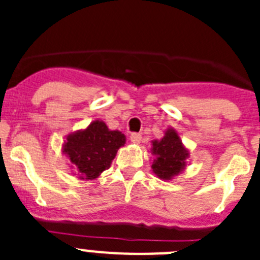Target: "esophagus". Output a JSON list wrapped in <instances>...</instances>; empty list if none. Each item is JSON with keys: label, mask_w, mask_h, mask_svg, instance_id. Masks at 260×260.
Returning <instances> with one entry per match:
<instances>
[{"label": "esophagus", "mask_w": 260, "mask_h": 260, "mask_svg": "<svg viewBox=\"0 0 260 260\" xmlns=\"http://www.w3.org/2000/svg\"><path fill=\"white\" fill-rule=\"evenodd\" d=\"M130 141H132L133 143H135V144H139L142 142V135L134 133V134L130 135Z\"/></svg>", "instance_id": "1"}]
</instances>
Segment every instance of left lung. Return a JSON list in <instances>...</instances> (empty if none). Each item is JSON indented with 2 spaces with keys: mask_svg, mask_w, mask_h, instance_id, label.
I'll use <instances>...</instances> for the list:
<instances>
[{
  "mask_svg": "<svg viewBox=\"0 0 260 260\" xmlns=\"http://www.w3.org/2000/svg\"><path fill=\"white\" fill-rule=\"evenodd\" d=\"M153 162L152 172L162 181H172L187 167L189 150L183 146L176 128L168 127L161 139L151 142Z\"/></svg>",
  "mask_w": 260,
  "mask_h": 260,
  "instance_id": "8db88e82",
  "label": "left lung"
}]
</instances>
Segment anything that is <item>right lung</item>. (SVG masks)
<instances>
[{"instance_id":"right-lung-1","label":"right lung","mask_w":260,"mask_h":260,"mask_svg":"<svg viewBox=\"0 0 260 260\" xmlns=\"http://www.w3.org/2000/svg\"><path fill=\"white\" fill-rule=\"evenodd\" d=\"M125 143V134L110 130L102 119H95L86 128L66 137L62 153L69 158L79 180L92 181L109 169L117 151Z\"/></svg>"}]
</instances>
